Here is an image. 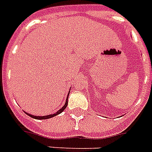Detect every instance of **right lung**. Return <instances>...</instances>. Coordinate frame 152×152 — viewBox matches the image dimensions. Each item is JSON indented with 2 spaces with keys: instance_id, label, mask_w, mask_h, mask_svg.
<instances>
[{
  "instance_id": "right-lung-1",
  "label": "right lung",
  "mask_w": 152,
  "mask_h": 152,
  "mask_svg": "<svg viewBox=\"0 0 152 152\" xmlns=\"http://www.w3.org/2000/svg\"><path fill=\"white\" fill-rule=\"evenodd\" d=\"M68 97H67V99H66V103H65V104H64V105L63 106V107H62V108H61V109L59 110L58 112H56L55 114L48 115H44V116H36V115H32L28 114V113H26V112H25V113H26L28 115H29L30 117L34 118V119H37V120H46V119H49V118H52V117H53V116H55V115H59L60 113H61V112H63L64 110L65 109L66 107H67V105H68Z\"/></svg>"
}]
</instances>
